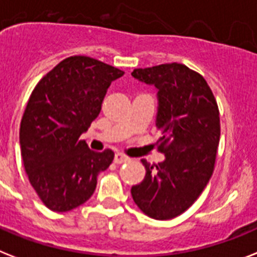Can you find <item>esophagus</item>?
I'll return each mask as SVG.
<instances>
[{
	"label": "esophagus",
	"instance_id": "1",
	"mask_svg": "<svg viewBox=\"0 0 257 257\" xmlns=\"http://www.w3.org/2000/svg\"><path fill=\"white\" fill-rule=\"evenodd\" d=\"M128 161H131V158L126 157L125 154L116 153V156H114V164H124V162Z\"/></svg>",
	"mask_w": 257,
	"mask_h": 257
}]
</instances>
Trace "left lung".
<instances>
[{"mask_svg": "<svg viewBox=\"0 0 257 257\" xmlns=\"http://www.w3.org/2000/svg\"><path fill=\"white\" fill-rule=\"evenodd\" d=\"M136 79L158 89L157 149L165 161L148 164L145 178L132 187L133 201L150 218L168 220L197 201L215 168L220 118L206 79L181 63L136 68Z\"/></svg>", "mask_w": 257, "mask_h": 257, "instance_id": "left-lung-1", "label": "left lung"}]
</instances>
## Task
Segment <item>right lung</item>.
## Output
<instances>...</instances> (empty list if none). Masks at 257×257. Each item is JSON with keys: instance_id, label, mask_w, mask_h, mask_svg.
<instances>
[{"instance_id": "right-lung-1", "label": "right lung", "mask_w": 257, "mask_h": 257, "mask_svg": "<svg viewBox=\"0 0 257 257\" xmlns=\"http://www.w3.org/2000/svg\"><path fill=\"white\" fill-rule=\"evenodd\" d=\"M124 71L84 55L58 63L35 85L21 120L20 144L31 186L46 207L64 212L83 204L109 168L110 149L93 152L80 135L99 116L104 96Z\"/></svg>"}]
</instances>
